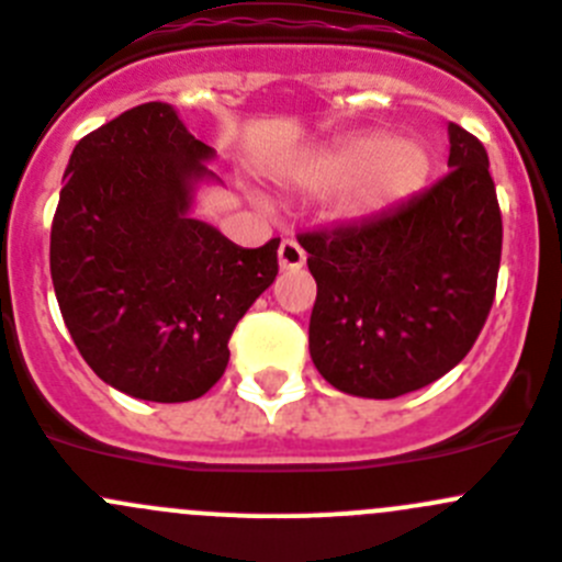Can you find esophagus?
Instances as JSON below:
<instances>
[{"label": "esophagus", "instance_id": "34e87169", "mask_svg": "<svg viewBox=\"0 0 562 562\" xmlns=\"http://www.w3.org/2000/svg\"><path fill=\"white\" fill-rule=\"evenodd\" d=\"M303 265H306V254H303L301 245L295 239H284L278 248V267L281 270H301Z\"/></svg>", "mask_w": 562, "mask_h": 562}]
</instances>
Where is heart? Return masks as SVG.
I'll return each instance as SVG.
<instances>
[{"instance_id":"heart-1","label":"heart","mask_w":562,"mask_h":562,"mask_svg":"<svg viewBox=\"0 0 562 562\" xmlns=\"http://www.w3.org/2000/svg\"><path fill=\"white\" fill-rule=\"evenodd\" d=\"M361 172L366 176L352 192V206L361 212L383 210L405 201L425 184L430 157L419 143L394 140L386 132H370L314 157L301 170V181L312 187H336Z\"/></svg>"}]
</instances>
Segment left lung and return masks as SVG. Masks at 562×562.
Returning a JSON list of instances; mask_svg holds the SVG:
<instances>
[{"mask_svg":"<svg viewBox=\"0 0 562 562\" xmlns=\"http://www.w3.org/2000/svg\"><path fill=\"white\" fill-rule=\"evenodd\" d=\"M450 173L405 204L297 237L317 281L308 352L352 397L392 400L461 364L496 292L502 215L483 143L458 124Z\"/></svg>","mask_w":562,"mask_h":562,"instance_id":"8db88e82","label":"left lung"}]
</instances>
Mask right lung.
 Here are the masks:
<instances>
[{"mask_svg": "<svg viewBox=\"0 0 562 562\" xmlns=\"http://www.w3.org/2000/svg\"><path fill=\"white\" fill-rule=\"evenodd\" d=\"M215 148L165 101L77 143L52 223V284L74 345L117 392L187 403L228 364L234 325L278 276V243L239 248L190 215Z\"/></svg>", "mask_w": 562, "mask_h": 562, "instance_id": "right-lung-1", "label": "right lung"}]
</instances>
